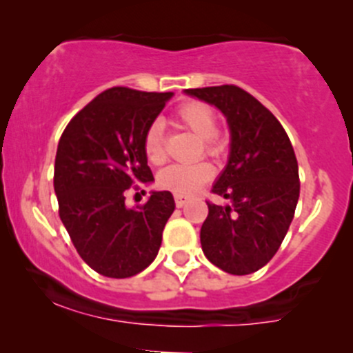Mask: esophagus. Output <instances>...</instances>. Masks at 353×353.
I'll return each instance as SVG.
<instances>
[{
    "label": "esophagus",
    "mask_w": 353,
    "mask_h": 353,
    "mask_svg": "<svg viewBox=\"0 0 353 353\" xmlns=\"http://www.w3.org/2000/svg\"><path fill=\"white\" fill-rule=\"evenodd\" d=\"M190 199H191L190 194H181V193L174 194V201H176V206H179V208H181V206L186 205V203L190 201Z\"/></svg>",
    "instance_id": "1"
}]
</instances>
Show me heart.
Returning a JSON list of instances; mask_svg holds the SVG:
<instances>
[{"label":"heart","instance_id":"1","mask_svg":"<svg viewBox=\"0 0 353 353\" xmlns=\"http://www.w3.org/2000/svg\"><path fill=\"white\" fill-rule=\"evenodd\" d=\"M174 123L193 131L201 140L198 154L205 152L210 157H220L225 152V141L220 137L216 126L219 117L212 105L199 101H188L174 110ZM141 148L152 165H162L167 160L165 140L160 123H152L147 128L141 141ZM213 177V165L206 160H196L191 163H177L163 169L157 177L159 188L174 193H194Z\"/></svg>","mask_w":353,"mask_h":353}]
</instances>
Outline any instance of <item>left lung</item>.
<instances>
[{
  "label": "left lung",
  "mask_w": 353,
  "mask_h": 353,
  "mask_svg": "<svg viewBox=\"0 0 353 353\" xmlns=\"http://www.w3.org/2000/svg\"><path fill=\"white\" fill-rule=\"evenodd\" d=\"M213 104L230 126V157L212 193L199 232L206 258L230 275L258 272L279 251L294 219L301 181L288 134L261 102L237 85L188 88Z\"/></svg>",
  "instance_id": "obj_1"
}]
</instances>
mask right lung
<instances>
[{"label": "right lung", "instance_id": "add662e5", "mask_svg": "<svg viewBox=\"0 0 353 353\" xmlns=\"http://www.w3.org/2000/svg\"><path fill=\"white\" fill-rule=\"evenodd\" d=\"M172 92L112 87L68 123L54 160L59 219L80 258L109 279H130L155 259L174 212L169 191L126 206L130 190L154 181L143 134Z\"/></svg>", "mask_w": 353, "mask_h": 353}]
</instances>
